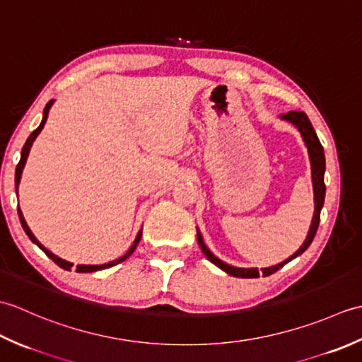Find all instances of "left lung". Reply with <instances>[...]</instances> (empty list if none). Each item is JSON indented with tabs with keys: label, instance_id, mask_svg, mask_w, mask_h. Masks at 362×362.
I'll use <instances>...</instances> for the list:
<instances>
[{
	"label": "left lung",
	"instance_id": "8db88e82",
	"mask_svg": "<svg viewBox=\"0 0 362 362\" xmlns=\"http://www.w3.org/2000/svg\"><path fill=\"white\" fill-rule=\"evenodd\" d=\"M280 118L284 119V121H289L291 124H294L297 127L300 135H302V138H303L306 149H308L310 163H311L313 189H314V214H313V221H311V226H310V232H308V236H306V240L303 241L302 245H300V249L294 253V255H291L289 258L281 261V263H279V264L271 266V267H263L261 271H258L257 267H235V266H230V264L224 263L222 259H219L216 255H213L211 250L206 247L205 243H204L201 230L197 228V243H199V245H201L204 255L209 258L214 266H218L219 269H222V271L227 272L228 275L240 276V279H257V276H259V274L263 276H267V275L276 272L284 264L289 263L291 259H294L298 255H302V253L310 247V244L313 243L314 236H316V232L319 228L320 210H322V206H324V201H325V183H324L325 153H324V148H322V144H320L319 138L316 135V130L313 129L308 117H306L303 112L292 110V112H288L284 115H280Z\"/></svg>",
	"mask_w": 362,
	"mask_h": 362
}]
</instances>
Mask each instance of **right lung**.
<instances>
[{
    "label": "right lung",
    "mask_w": 362,
    "mask_h": 362,
    "mask_svg": "<svg viewBox=\"0 0 362 362\" xmlns=\"http://www.w3.org/2000/svg\"><path fill=\"white\" fill-rule=\"evenodd\" d=\"M52 104H54V99H51V101H49L48 104H46L45 110H43V118H42L40 126H38V127L34 130V132L28 136V140H26L25 146H23V149H21V157H20V161H18V165H17V169H15V191H17V193H18V185H20V180H21V174H23V169H25V165H26V160H28V156H29L30 146H33V143L35 141L37 135L42 132V129H43V126H45V122H46V119H48V113H49V109L52 107ZM18 218H20V222H21V227H23V230H25L26 235L29 236V240L33 241L34 244H37L38 247H40V249L46 253V255H48V257H49V258H51V259L54 261V263H56L57 266H60L62 269H65V271H71V267L74 266L73 263H70V261H66V259L60 258V257H57V255H54V253H52L51 250L46 249L45 245H43L40 241H38L37 238L34 236V233L30 232V228L28 227L25 218H23V213H21V210H20V206H18ZM141 232H143V228L140 230V232H138V235H136V238H135L134 244L130 245L129 250H127L122 257H119V258H117V259H113V261H109V263H104V264H78V266H76V272H96V271H101V269H107V267H112V266H117V264L122 263V261L127 259L130 255H132L134 250L136 249L138 243H140V240H141Z\"/></svg>",
    "instance_id": "1"
}]
</instances>
